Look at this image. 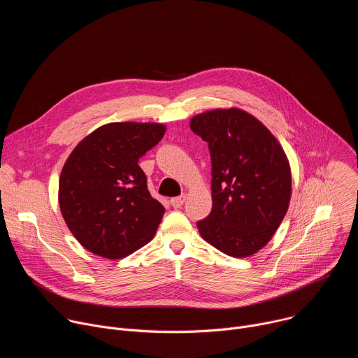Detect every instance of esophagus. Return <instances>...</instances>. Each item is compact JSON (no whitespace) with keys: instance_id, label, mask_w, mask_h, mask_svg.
Segmentation results:
<instances>
[{"instance_id":"obj_1","label":"esophagus","mask_w":358,"mask_h":358,"mask_svg":"<svg viewBox=\"0 0 358 358\" xmlns=\"http://www.w3.org/2000/svg\"><path fill=\"white\" fill-rule=\"evenodd\" d=\"M185 201V195H180V196H174L170 199V203L174 207V208H181L182 203Z\"/></svg>"}]
</instances>
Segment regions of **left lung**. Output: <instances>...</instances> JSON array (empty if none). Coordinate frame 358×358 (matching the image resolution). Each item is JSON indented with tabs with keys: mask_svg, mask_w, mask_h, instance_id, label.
Listing matches in <instances>:
<instances>
[{
	"mask_svg": "<svg viewBox=\"0 0 358 358\" xmlns=\"http://www.w3.org/2000/svg\"><path fill=\"white\" fill-rule=\"evenodd\" d=\"M208 143L213 210L196 222L201 236L234 258L262 249L283 221L292 194L286 155L275 136L241 109H215L191 119Z\"/></svg>",
	"mask_w": 358,
	"mask_h": 358,
	"instance_id": "8db88e82",
	"label": "left lung"
}]
</instances>
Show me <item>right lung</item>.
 I'll return each mask as SVG.
<instances>
[{
	"instance_id": "obj_1",
	"label": "right lung",
	"mask_w": 358,
	"mask_h": 358,
	"mask_svg": "<svg viewBox=\"0 0 358 358\" xmlns=\"http://www.w3.org/2000/svg\"><path fill=\"white\" fill-rule=\"evenodd\" d=\"M164 133L159 123H109L71 152L59 178V207L92 253L122 259L155 236L166 210L150 195L138 159Z\"/></svg>"
}]
</instances>
